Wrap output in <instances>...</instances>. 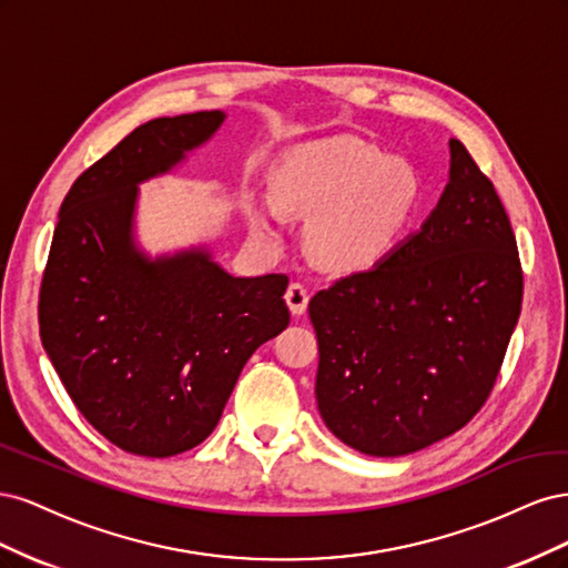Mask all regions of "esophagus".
Instances as JSON below:
<instances>
[{"mask_svg": "<svg viewBox=\"0 0 568 568\" xmlns=\"http://www.w3.org/2000/svg\"><path fill=\"white\" fill-rule=\"evenodd\" d=\"M284 298H286L288 311L294 313V315H303L307 311V301H311V296H307V288L303 284H298V282L288 284Z\"/></svg>", "mask_w": 568, "mask_h": 568, "instance_id": "obj_1", "label": "esophagus"}]
</instances>
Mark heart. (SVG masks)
<instances>
[{
    "mask_svg": "<svg viewBox=\"0 0 568 568\" xmlns=\"http://www.w3.org/2000/svg\"><path fill=\"white\" fill-rule=\"evenodd\" d=\"M274 201L286 215L312 217L307 248L322 267L367 270L400 242L417 211L419 182L407 163L386 159L355 136H329L294 149L274 175ZM253 230L274 236L255 211Z\"/></svg>",
    "mask_w": 568,
    "mask_h": 568,
    "instance_id": "obj_1",
    "label": "heart"
}]
</instances>
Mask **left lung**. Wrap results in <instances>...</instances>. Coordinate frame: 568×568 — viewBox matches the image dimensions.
Instances as JSON below:
<instances>
[{"instance_id": "8db88e82", "label": "left lung", "mask_w": 568, "mask_h": 568, "mask_svg": "<svg viewBox=\"0 0 568 568\" xmlns=\"http://www.w3.org/2000/svg\"><path fill=\"white\" fill-rule=\"evenodd\" d=\"M524 298L505 205L459 140L419 232L313 296L317 409L372 457L417 453L484 407Z\"/></svg>"}]
</instances>
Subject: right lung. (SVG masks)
Listing matches in <instances>:
<instances>
[{
	"label": "right lung",
	"mask_w": 568,
	"mask_h": 568,
	"mask_svg": "<svg viewBox=\"0 0 568 568\" xmlns=\"http://www.w3.org/2000/svg\"><path fill=\"white\" fill-rule=\"evenodd\" d=\"M222 111L132 130L65 194L40 288V336L97 432L140 457H173L217 426L248 357L288 326L286 274L234 277L211 251L156 261L136 248L142 182L205 144Z\"/></svg>",
	"instance_id": "add662e5"
}]
</instances>
